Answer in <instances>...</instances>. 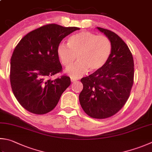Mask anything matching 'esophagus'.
Returning a JSON list of instances; mask_svg holds the SVG:
<instances>
[{
  "mask_svg": "<svg viewBox=\"0 0 152 152\" xmlns=\"http://www.w3.org/2000/svg\"><path fill=\"white\" fill-rule=\"evenodd\" d=\"M77 81L76 79L73 78V77H71V82H75V81Z\"/></svg>",
  "mask_w": 152,
  "mask_h": 152,
  "instance_id": "1",
  "label": "esophagus"
}]
</instances>
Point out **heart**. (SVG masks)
I'll return each mask as SVG.
<instances>
[{
    "instance_id": "b5f03b06",
    "label": "heart",
    "mask_w": 152,
    "mask_h": 152,
    "mask_svg": "<svg viewBox=\"0 0 152 152\" xmlns=\"http://www.w3.org/2000/svg\"><path fill=\"white\" fill-rule=\"evenodd\" d=\"M113 51L109 38L103 35L82 31L71 36L68 44L61 42L57 47V55L65 67L75 61H79L67 69L66 72L74 78H78L87 72H96L104 66Z\"/></svg>"
}]
</instances>
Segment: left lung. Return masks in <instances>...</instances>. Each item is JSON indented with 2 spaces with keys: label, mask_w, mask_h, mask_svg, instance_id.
<instances>
[{
  "label": "left lung",
  "mask_w": 152,
  "mask_h": 152,
  "mask_svg": "<svg viewBox=\"0 0 152 152\" xmlns=\"http://www.w3.org/2000/svg\"><path fill=\"white\" fill-rule=\"evenodd\" d=\"M97 28L109 38L113 51L101 69L81 79L83 88L79 102L88 116L104 119L118 113L129 98L134 83V64L128 45L116 34Z\"/></svg>",
  "instance_id": "obj_1"
}]
</instances>
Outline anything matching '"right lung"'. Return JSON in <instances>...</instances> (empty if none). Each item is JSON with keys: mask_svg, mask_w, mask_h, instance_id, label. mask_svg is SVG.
Here are the masks:
<instances>
[{"mask_svg": "<svg viewBox=\"0 0 152 152\" xmlns=\"http://www.w3.org/2000/svg\"><path fill=\"white\" fill-rule=\"evenodd\" d=\"M79 29L46 24L27 34L17 44L10 59L11 88L20 104L30 113L44 114L52 110L71 85L67 75L51 77L62 71L58 44Z\"/></svg>", "mask_w": 152, "mask_h": 152, "instance_id": "obj_1", "label": "right lung"}]
</instances>
